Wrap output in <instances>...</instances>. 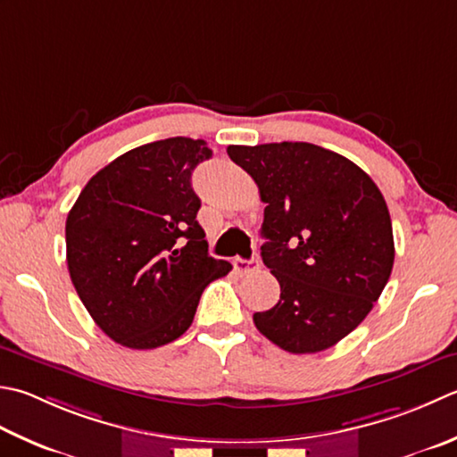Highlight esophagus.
Masks as SVG:
<instances>
[{"label": "esophagus", "mask_w": 457, "mask_h": 457, "mask_svg": "<svg viewBox=\"0 0 457 457\" xmlns=\"http://www.w3.org/2000/svg\"><path fill=\"white\" fill-rule=\"evenodd\" d=\"M234 267H236L237 273L247 275V273H252V271L259 270V259H257V257H252V259H236Z\"/></svg>", "instance_id": "34e87169"}]
</instances>
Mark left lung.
<instances>
[{"label": "left lung", "mask_w": 457, "mask_h": 457, "mask_svg": "<svg viewBox=\"0 0 457 457\" xmlns=\"http://www.w3.org/2000/svg\"><path fill=\"white\" fill-rule=\"evenodd\" d=\"M253 178L263 212V263L281 287L259 333L283 351H327L372 311L395 265L388 205L351 160L309 142L228 146Z\"/></svg>", "instance_id": "8db88e82"}]
</instances>
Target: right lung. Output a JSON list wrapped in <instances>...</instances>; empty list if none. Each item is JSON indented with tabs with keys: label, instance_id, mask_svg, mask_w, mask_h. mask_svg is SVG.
I'll return each mask as SVG.
<instances>
[{
	"label": "right lung",
	"instance_id": "add662e5",
	"mask_svg": "<svg viewBox=\"0 0 457 457\" xmlns=\"http://www.w3.org/2000/svg\"><path fill=\"white\" fill-rule=\"evenodd\" d=\"M208 158L204 140L142 145L98 170L71 208V281L114 343L146 351L176 341L190 328L204 289L231 271L208 255L195 220L202 204L192 172Z\"/></svg>",
	"mask_w": 457,
	"mask_h": 457
}]
</instances>
